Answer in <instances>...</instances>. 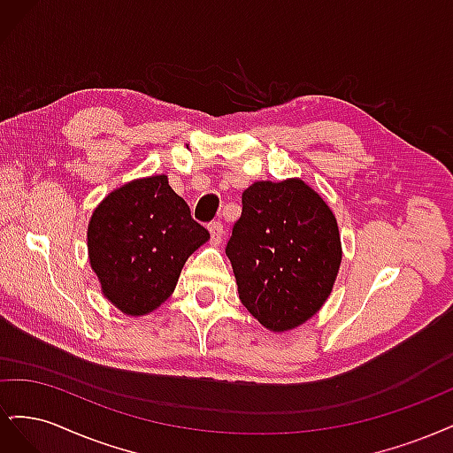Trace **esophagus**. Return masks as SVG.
<instances>
[{
    "mask_svg": "<svg viewBox=\"0 0 453 453\" xmlns=\"http://www.w3.org/2000/svg\"><path fill=\"white\" fill-rule=\"evenodd\" d=\"M210 236H211V243H215V245H219L223 242V234H225V228H223V225L221 223H210Z\"/></svg>",
    "mask_w": 453,
    "mask_h": 453,
    "instance_id": "obj_1",
    "label": "esophagus"
}]
</instances>
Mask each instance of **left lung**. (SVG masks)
I'll return each instance as SVG.
<instances>
[{"mask_svg":"<svg viewBox=\"0 0 453 453\" xmlns=\"http://www.w3.org/2000/svg\"><path fill=\"white\" fill-rule=\"evenodd\" d=\"M242 205L226 243L240 300L268 331H291L333 291L342 263L336 217L296 177L253 183Z\"/></svg>","mask_w":453,"mask_h":453,"instance_id":"8db88e82","label":"left lung"}]
</instances>
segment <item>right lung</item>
Masks as SVG:
<instances>
[{
    "label": "right lung",
    "instance_id": "add662e5",
    "mask_svg": "<svg viewBox=\"0 0 453 453\" xmlns=\"http://www.w3.org/2000/svg\"><path fill=\"white\" fill-rule=\"evenodd\" d=\"M88 258L104 296L127 315L166 300L210 232L190 217L166 175L134 180L109 193L88 223Z\"/></svg>",
    "mask_w": 453,
    "mask_h": 453
}]
</instances>
